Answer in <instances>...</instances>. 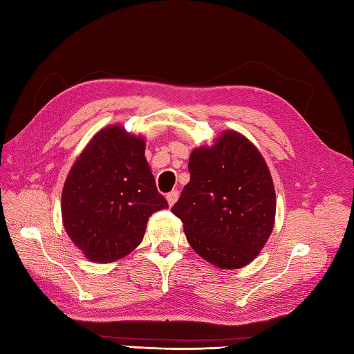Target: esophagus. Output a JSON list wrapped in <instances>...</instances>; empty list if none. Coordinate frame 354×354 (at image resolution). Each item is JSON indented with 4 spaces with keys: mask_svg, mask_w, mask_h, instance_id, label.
<instances>
[{
    "mask_svg": "<svg viewBox=\"0 0 354 354\" xmlns=\"http://www.w3.org/2000/svg\"><path fill=\"white\" fill-rule=\"evenodd\" d=\"M167 202H169V205L171 207V205H175V202L178 201V198H179V192L178 190H171L170 193H167Z\"/></svg>",
    "mask_w": 354,
    "mask_h": 354,
    "instance_id": "34e87169",
    "label": "esophagus"
}]
</instances>
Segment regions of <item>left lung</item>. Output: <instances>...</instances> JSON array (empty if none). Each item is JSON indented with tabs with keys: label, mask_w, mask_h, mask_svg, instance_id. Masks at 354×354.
Here are the masks:
<instances>
[{
	"label": "left lung",
	"mask_w": 354,
	"mask_h": 354,
	"mask_svg": "<svg viewBox=\"0 0 354 354\" xmlns=\"http://www.w3.org/2000/svg\"><path fill=\"white\" fill-rule=\"evenodd\" d=\"M190 183L171 208L202 259L240 269L257 257L275 223V189L265 158L245 135L223 131L192 150Z\"/></svg>",
	"instance_id": "1"
}]
</instances>
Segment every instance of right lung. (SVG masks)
I'll return each instance as SVG.
<instances>
[{
	"mask_svg": "<svg viewBox=\"0 0 354 354\" xmlns=\"http://www.w3.org/2000/svg\"><path fill=\"white\" fill-rule=\"evenodd\" d=\"M142 135L109 124L89 140L62 189L66 234L89 261L112 263L137 248L149 217L169 208L145 156Z\"/></svg>",
	"mask_w": 354,
	"mask_h": 354,
	"instance_id": "add662e5",
	"label": "right lung"
}]
</instances>
